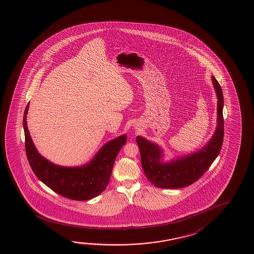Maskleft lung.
I'll return each instance as SVG.
<instances>
[{
  "instance_id": "1",
  "label": "left lung",
  "mask_w": 254,
  "mask_h": 254,
  "mask_svg": "<svg viewBox=\"0 0 254 254\" xmlns=\"http://www.w3.org/2000/svg\"><path fill=\"white\" fill-rule=\"evenodd\" d=\"M212 81L218 99L216 127L212 137L201 149L166 160V152L161 146L140 135L136 136L141 166L146 177L154 186L161 189L187 187L204 175L220 153L224 136V99L220 84L213 76Z\"/></svg>"
}]
</instances>
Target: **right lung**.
<instances>
[{
  "label": "right lung",
  "instance_id": "1",
  "mask_svg": "<svg viewBox=\"0 0 254 254\" xmlns=\"http://www.w3.org/2000/svg\"><path fill=\"white\" fill-rule=\"evenodd\" d=\"M24 113L25 151L30 166L38 179L53 191L78 201L96 197L108 185L117 155L127 141L125 133L107 141L88 162L76 167H64L51 162L38 151L30 135L26 115Z\"/></svg>",
  "mask_w": 254,
  "mask_h": 254
}]
</instances>
